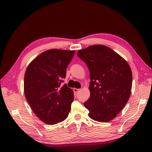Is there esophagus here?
I'll return each mask as SVG.
<instances>
[{
  "label": "esophagus",
  "mask_w": 152,
  "mask_h": 152,
  "mask_svg": "<svg viewBox=\"0 0 152 152\" xmlns=\"http://www.w3.org/2000/svg\"><path fill=\"white\" fill-rule=\"evenodd\" d=\"M80 89H78V88H74V93L75 94H77L78 91H79V90H80Z\"/></svg>",
  "instance_id": "34e87169"
}]
</instances>
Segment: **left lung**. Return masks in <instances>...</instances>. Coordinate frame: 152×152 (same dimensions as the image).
<instances>
[{
    "label": "left lung",
    "mask_w": 152,
    "mask_h": 152,
    "mask_svg": "<svg viewBox=\"0 0 152 152\" xmlns=\"http://www.w3.org/2000/svg\"><path fill=\"white\" fill-rule=\"evenodd\" d=\"M77 55L90 71V96L84 103L89 117L101 122L113 120L123 109L131 93L132 74L129 64L102 45L78 50Z\"/></svg>",
    "instance_id": "1"
}]
</instances>
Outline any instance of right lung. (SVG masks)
Wrapping results in <instances>:
<instances>
[{"label":"right lung","mask_w":152,"mask_h":152,"mask_svg":"<svg viewBox=\"0 0 152 152\" xmlns=\"http://www.w3.org/2000/svg\"><path fill=\"white\" fill-rule=\"evenodd\" d=\"M75 50L53 49L42 53L28 65L24 78V93L36 115L54 125L66 119L74 98L73 90L61 85Z\"/></svg>","instance_id":"add662e5"}]
</instances>
